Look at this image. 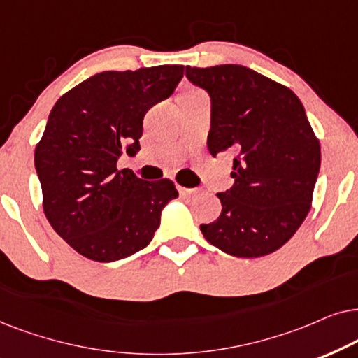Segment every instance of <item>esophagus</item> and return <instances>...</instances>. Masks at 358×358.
Masks as SVG:
<instances>
[{"instance_id":"1","label":"esophagus","mask_w":358,"mask_h":358,"mask_svg":"<svg viewBox=\"0 0 358 358\" xmlns=\"http://www.w3.org/2000/svg\"><path fill=\"white\" fill-rule=\"evenodd\" d=\"M178 192L182 196H192V194H196L198 189L196 188H185V187H178Z\"/></svg>"}]
</instances>
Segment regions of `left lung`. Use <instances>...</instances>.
Returning a JSON list of instances; mask_svg holds the SVG:
<instances>
[{
	"mask_svg": "<svg viewBox=\"0 0 358 358\" xmlns=\"http://www.w3.org/2000/svg\"><path fill=\"white\" fill-rule=\"evenodd\" d=\"M211 98L208 150L236 152L222 211L201 224L209 244L234 257L268 255L292 239L313 201L321 145L292 90L242 65L187 66Z\"/></svg>",
	"mask_w": 358,
	"mask_h": 358,
	"instance_id": "obj_1",
	"label": "left lung"
}]
</instances>
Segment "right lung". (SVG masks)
<instances>
[{
	"label": "right lung",
	"instance_id": "obj_1",
	"mask_svg": "<svg viewBox=\"0 0 358 358\" xmlns=\"http://www.w3.org/2000/svg\"><path fill=\"white\" fill-rule=\"evenodd\" d=\"M183 69L101 71L52 108L34 154L42 206L57 234L90 260H121L144 249L162 209L178 196L171 180L145 182L116 164L122 150L139 152L145 113L173 93Z\"/></svg>",
	"mask_w": 358,
	"mask_h": 358
}]
</instances>
